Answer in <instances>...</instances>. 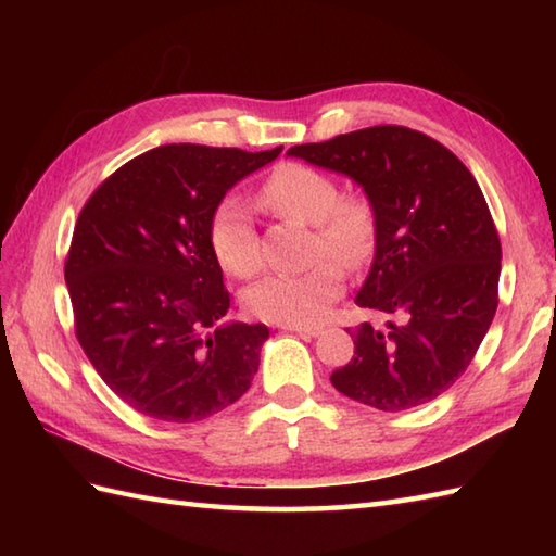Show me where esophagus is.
Returning <instances> with one entry per match:
<instances>
[{
  "label": "esophagus",
  "instance_id": "esophagus-1",
  "mask_svg": "<svg viewBox=\"0 0 556 556\" xmlns=\"http://www.w3.org/2000/svg\"><path fill=\"white\" fill-rule=\"evenodd\" d=\"M281 329H287V332H293V334H299V337H320L323 334V329L320 327H296V325H285Z\"/></svg>",
  "mask_w": 556,
  "mask_h": 556
}]
</instances>
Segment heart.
I'll list each match as a JSON object with an SVG mask.
<instances>
[{
  "instance_id": "b5f03b06",
  "label": "heart",
  "mask_w": 556,
  "mask_h": 556,
  "mask_svg": "<svg viewBox=\"0 0 556 556\" xmlns=\"http://www.w3.org/2000/svg\"><path fill=\"white\" fill-rule=\"evenodd\" d=\"M263 203L281 217L315 227V255L358 267L375 245V212L365 198L339 195L337 181L308 164H281L263 186ZM210 245L217 263L236 277H253L263 251L251 207L227 195L210 222ZM332 260L293 275H269L245 293V308L260 320L311 327L320 323L341 293V269Z\"/></svg>"
}]
</instances>
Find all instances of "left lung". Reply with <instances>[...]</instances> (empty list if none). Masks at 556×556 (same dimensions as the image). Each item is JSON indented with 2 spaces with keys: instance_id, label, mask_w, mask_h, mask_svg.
<instances>
[{
  "instance_id": "left-lung-1",
  "label": "left lung",
  "mask_w": 556,
  "mask_h": 556,
  "mask_svg": "<svg viewBox=\"0 0 556 556\" xmlns=\"http://www.w3.org/2000/svg\"><path fill=\"white\" fill-rule=\"evenodd\" d=\"M346 176L375 212V253L356 305L384 327L351 329L337 392L399 413L444 394L473 361L497 311L502 245L464 162L404 126H372L287 152Z\"/></svg>"
}]
</instances>
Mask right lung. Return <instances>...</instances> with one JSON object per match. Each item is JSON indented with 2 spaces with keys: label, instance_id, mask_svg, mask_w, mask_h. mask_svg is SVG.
Returning a JSON list of instances; mask_svg holds the SVG:
<instances>
[{
  "label": "right lung",
  "instance_id": "obj_1",
  "mask_svg": "<svg viewBox=\"0 0 556 556\" xmlns=\"http://www.w3.org/2000/svg\"><path fill=\"white\" fill-rule=\"evenodd\" d=\"M279 152L152 148L80 210L64 269L76 337L104 384L143 416L198 422L251 387L269 329L222 323L229 291L210 222Z\"/></svg>",
  "mask_w": 556,
  "mask_h": 556
}]
</instances>
